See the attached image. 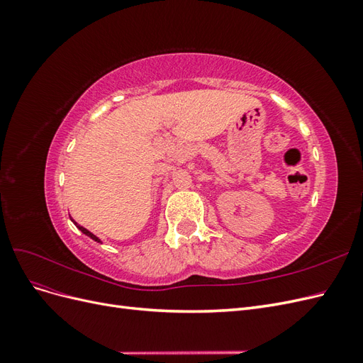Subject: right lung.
Wrapping results in <instances>:
<instances>
[{
    "instance_id": "right-lung-1",
    "label": "right lung",
    "mask_w": 363,
    "mask_h": 363,
    "mask_svg": "<svg viewBox=\"0 0 363 363\" xmlns=\"http://www.w3.org/2000/svg\"><path fill=\"white\" fill-rule=\"evenodd\" d=\"M69 218H71V216H69ZM72 223L75 224V227H77V228H79V230H80V232H82V233H84L86 236H89L91 239H94V240H95V242H101V240H100V239H98V238H96V236H95L94 233H91V232H89V230H87V228H84V227H82V225H79V224H77V223L74 221V219H72Z\"/></svg>"
}]
</instances>
